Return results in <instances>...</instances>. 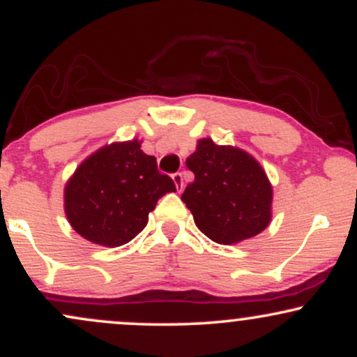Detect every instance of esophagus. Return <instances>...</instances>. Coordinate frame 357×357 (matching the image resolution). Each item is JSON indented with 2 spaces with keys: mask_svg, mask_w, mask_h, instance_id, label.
<instances>
[{
  "mask_svg": "<svg viewBox=\"0 0 357 357\" xmlns=\"http://www.w3.org/2000/svg\"><path fill=\"white\" fill-rule=\"evenodd\" d=\"M173 181H174V184H176V190L181 191V190H183V186H184L183 174H181V173H176V174H173Z\"/></svg>",
  "mask_w": 357,
  "mask_h": 357,
  "instance_id": "obj_1",
  "label": "esophagus"
}]
</instances>
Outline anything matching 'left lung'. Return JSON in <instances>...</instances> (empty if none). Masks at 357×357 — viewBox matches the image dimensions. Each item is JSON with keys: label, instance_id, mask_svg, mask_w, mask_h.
<instances>
[{"label": "left lung", "instance_id": "obj_1", "mask_svg": "<svg viewBox=\"0 0 357 357\" xmlns=\"http://www.w3.org/2000/svg\"><path fill=\"white\" fill-rule=\"evenodd\" d=\"M186 166L195 181L188 184L181 199L208 238L235 245L268 227L273 186L252 154L203 137L196 142Z\"/></svg>", "mask_w": 357, "mask_h": 357}]
</instances>
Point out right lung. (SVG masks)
I'll list each match as a JSON object with an SVG mask.
<instances>
[{
  "instance_id": "1",
  "label": "right lung",
  "mask_w": 357,
  "mask_h": 357,
  "mask_svg": "<svg viewBox=\"0 0 357 357\" xmlns=\"http://www.w3.org/2000/svg\"><path fill=\"white\" fill-rule=\"evenodd\" d=\"M129 139L102 146L65 183L63 210L70 227L100 247H121L146 228L149 213L173 179L158 171L154 155Z\"/></svg>"
}]
</instances>
